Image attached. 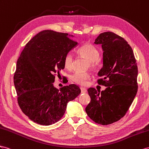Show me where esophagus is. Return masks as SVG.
<instances>
[{"instance_id": "esophagus-1", "label": "esophagus", "mask_w": 149, "mask_h": 149, "mask_svg": "<svg viewBox=\"0 0 149 149\" xmlns=\"http://www.w3.org/2000/svg\"><path fill=\"white\" fill-rule=\"evenodd\" d=\"M81 93H86L87 92V89H85L84 87H81Z\"/></svg>"}]
</instances>
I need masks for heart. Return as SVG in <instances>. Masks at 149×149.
Segmentation results:
<instances>
[{
    "instance_id": "heart-1",
    "label": "heart",
    "mask_w": 149,
    "mask_h": 149,
    "mask_svg": "<svg viewBox=\"0 0 149 149\" xmlns=\"http://www.w3.org/2000/svg\"><path fill=\"white\" fill-rule=\"evenodd\" d=\"M77 52L79 55L85 57L89 60L90 66L95 68L98 66L100 63V50L94 45L91 44H86L81 46L77 49ZM74 56L72 53L68 52L66 53L63 58L64 67L67 68H70L73 64ZM90 77V75L86 72H76L72 75L71 79L75 83L81 86L86 84L87 81Z\"/></svg>"
}]
</instances>
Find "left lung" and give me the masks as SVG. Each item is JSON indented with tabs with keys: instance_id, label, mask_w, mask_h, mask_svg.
<instances>
[{
	"instance_id": "1",
	"label": "left lung",
	"mask_w": 149,
	"mask_h": 149,
	"mask_svg": "<svg viewBox=\"0 0 149 149\" xmlns=\"http://www.w3.org/2000/svg\"><path fill=\"white\" fill-rule=\"evenodd\" d=\"M94 44L101 45L103 52L97 82L106 88L101 92L88 89L91 102L86 112L94 122L107 125L120 120L131 106L138 89V68L132 48L115 33H101Z\"/></svg>"
}]
</instances>
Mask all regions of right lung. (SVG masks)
Returning <instances> with one entry per match:
<instances>
[{
    "mask_svg": "<svg viewBox=\"0 0 149 149\" xmlns=\"http://www.w3.org/2000/svg\"><path fill=\"white\" fill-rule=\"evenodd\" d=\"M67 33L44 30L26 45L19 57L14 83L22 111L33 121L51 125L58 121L67 103L81 93L75 84L58 90L53 86L55 73L65 68L63 58L77 42Z\"/></svg>",
    "mask_w": 149,
    "mask_h": 149,
    "instance_id": "right-lung-1",
    "label": "right lung"
}]
</instances>
